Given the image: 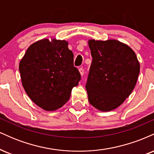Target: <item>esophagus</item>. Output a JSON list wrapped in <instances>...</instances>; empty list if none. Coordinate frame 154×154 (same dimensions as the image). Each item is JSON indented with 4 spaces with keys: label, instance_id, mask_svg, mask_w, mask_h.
Returning <instances> with one entry per match:
<instances>
[{
    "label": "esophagus",
    "instance_id": "esophagus-1",
    "mask_svg": "<svg viewBox=\"0 0 154 154\" xmlns=\"http://www.w3.org/2000/svg\"><path fill=\"white\" fill-rule=\"evenodd\" d=\"M79 73H80V75L82 77V76L84 75V69H83L82 68H80L79 69Z\"/></svg>",
    "mask_w": 154,
    "mask_h": 154
}]
</instances>
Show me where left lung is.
Instances as JSON below:
<instances>
[{
	"instance_id": "left-lung-1",
	"label": "left lung",
	"mask_w": 154,
	"mask_h": 154,
	"mask_svg": "<svg viewBox=\"0 0 154 154\" xmlns=\"http://www.w3.org/2000/svg\"><path fill=\"white\" fill-rule=\"evenodd\" d=\"M93 57L85 88L88 100L100 111L119 107L131 94L140 73L134 51L116 40H88Z\"/></svg>"
}]
</instances>
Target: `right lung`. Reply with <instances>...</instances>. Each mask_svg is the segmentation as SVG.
<instances>
[{
    "instance_id": "add662e5",
    "label": "right lung",
    "mask_w": 154,
    "mask_h": 154,
    "mask_svg": "<svg viewBox=\"0 0 154 154\" xmlns=\"http://www.w3.org/2000/svg\"><path fill=\"white\" fill-rule=\"evenodd\" d=\"M68 41L42 39L29 45L19 65L23 88L34 103L47 111L57 110L69 99L80 74L74 66Z\"/></svg>"
}]
</instances>
